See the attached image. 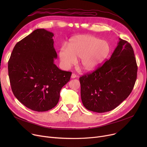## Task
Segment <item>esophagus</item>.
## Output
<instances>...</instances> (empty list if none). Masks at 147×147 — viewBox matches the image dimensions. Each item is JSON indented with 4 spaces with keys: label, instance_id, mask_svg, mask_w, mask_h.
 Listing matches in <instances>:
<instances>
[{
    "label": "esophagus",
    "instance_id": "34e87169",
    "mask_svg": "<svg viewBox=\"0 0 147 147\" xmlns=\"http://www.w3.org/2000/svg\"><path fill=\"white\" fill-rule=\"evenodd\" d=\"M76 77H77L76 74H75L74 73H73V74H71V78L72 79H75V78H76Z\"/></svg>",
    "mask_w": 147,
    "mask_h": 147
}]
</instances>
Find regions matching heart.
Wrapping results in <instances>:
<instances>
[{
  "label": "heart",
  "mask_w": 147,
  "mask_h": 147,
  "mask_svg": "<svg viewBox=\"0 0 147 147\" xmlns=\"http://www.w3.org/2000/svg\"><path fill=\"white\" fill-rule=\"evenodd\" d=\"M111 51L109 43L89 34L74 36L69 40L67 48L59 52L61 65L68 69L80 58V65L84 71H94L107 59Z\"/></svg>",
  "instance_id": "heart-1"
}]
</instances>
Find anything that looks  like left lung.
<instances>
[{"mask_svg": "<svg viewBox=\"0 0 147 147\" xmlns=\"http://www.w3.org/2000/svg\"><path fill=\"white\" fill-rule=\"evenodd\" d=\"M119 40L109 60L79 78L82 101L89 111H110L125 100L133 90L138 71L134 51L129 43Z\"/></svg>", "mask_w": 147, "mask_h": 147, "instance_id": "1", "label": "left lung"}]
</instances>
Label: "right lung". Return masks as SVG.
I'll list each match as a JSON object with an SVG mask.
<instances>
[{
	"instance_id": "1",
	"label": "right lung",
	"mask_w": 147,
	"mask_h": 147,
	"mask_svg": "<svg viewBox=\"0 0 147 147\" xmlns=\"http://www.w3.org/2000/svg\"><path fill=\"white\" fill-rule=\"evenodd\" d=\"M53 34L37 29L18 42L8 61V74L12 92L28 109L42 112L55 107L60 91L71 72L63 71L54 64L57 58Z\"/></svg>"
}]
</instances>
